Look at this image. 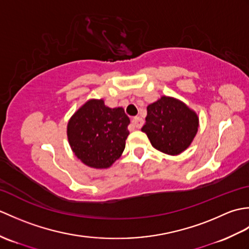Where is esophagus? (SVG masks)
Listing matches in <instances>:
<instances>
[{
	"mask_svg": "<svg viewBox=\"0 0 249 249\" xmlns=\"http://www.w3.org/2000/svg\"><path fill=\"white\" fill-rule=\"evenodd\" d=\"M131 125H133L135 128L140 129L142 127V125H143V120H142L140 116H136V118H134L133 121H131Z\"/></svg>",
	"mask_w": 249,
	"mask_h": 249,
	"instance_id": "esophagus-1",
	"label": "esophagus"
}]
</instances>
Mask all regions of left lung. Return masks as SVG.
Segmentation results:
<instances>
[{"label":"left lung","mask_w":249,"mask_h":249,"mask_svg":"<svg viewBox=\"0 0 249 249\" xmlns=\"http://www.w3.org/2000/svg\"><path fill=\"white\" fill-rule=\"evenodd\" d=\"M146 134L156 150L168 155H178L192 143L199 127L197 113L181 100L161 96L147 106Z\"/></svg>","instance_id":"8db88e82"}]
</instances>
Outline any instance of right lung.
<instances>
[{"instance_id":"1","label":"right lung","mask_w":249,"mask_h":249,"mask_svg":"<svg viewBox=\"0 0 249 249\" xmlns=\"http://www.w3.org/2000/svg\"><path fill=\"white\" fill-rule=\"evenodd\" d=\"M129 123L123 108H109L103 99H89L68 122V142L84 165L109 168L125 149Z\"/></svg>"}]
</instances>
